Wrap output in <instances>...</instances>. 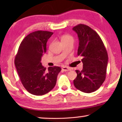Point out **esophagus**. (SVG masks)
<instances>
[{"instance_id": "obj_1", "label": "esophagus", "mask_w": 122, "mask_h": 122, "mask_svg": "<svg viewBox=\"0 0 122 122\" xmlns=\"http://www.w3.org/2000/svg\"><path fill=\"white\" fill-rule=\"evenodd\" d=\"M62 70L64 71H71V69H70L69 68L67 67V66H64V67L62 68Z\"/></svg>"}]
</instances>
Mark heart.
<instances>
[{
  "label": "heart",
  "instance_id": "heart-1",
  "mask_svg": "<svg viewBox=\"0 0 122 122\" xmlns=\"http://www.w3.org/2000/svg\"><path fill=\"white\" fill-rule=\"evenodd\" d=\"M69 40H73V38L68 34H65L61 36V41H69Z\"/></svg>",
  "mask_w": 122,
  "mask_h": 122
}]
</instances>
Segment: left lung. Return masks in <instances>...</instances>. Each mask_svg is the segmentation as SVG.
I'll list each match as a JSON object with an SVG mask.
<instances>
[{"instance_id":"left-lung-1","label":"left lung","mask_w":122,"mask_h":122,"mask_svg":"<svg viewBox=\"0 0 122 122\" xmlns=\"http://www.w3.org/2000/svg\"><path fill=\"white\" fill-rule=\"evenodd\" d=\"M78 35V56H82L81 71L76 70L77 76L73 81L76 89L83 92H94L101 87L106 79L108 53L98 33L84 24L73 28Z\"/></svg>"}]
</instances>
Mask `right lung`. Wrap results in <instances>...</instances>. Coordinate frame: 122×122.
<instances>
[{"label":"right lung","mask_w":122,"mask_h":122,"mask_svg":"<svg viewBox=\"0 0 122 122\" xmlns=\"http://www.w3.org/2000/svg\"><path fill=\"white\" fill-rule=\"evenodd\" d=\"M53 32L38 30L28 34L20 44L14 63L21 83L28 92L41 96L56 86L59 66H50L48 70L41 59L46 51V43Z\"/></svg>","instance_id":"obj_1"}]
</instances>
